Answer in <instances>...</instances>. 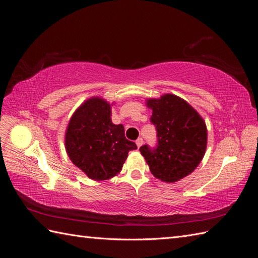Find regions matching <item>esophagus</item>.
I'll return each instance as SVG.
<instances>
[{
  "label": "esophagus",
  "instance_id": "34e87169",
  "mask_svg": "<svg viewBox=\"0 0 258 258\" xmlns=\"http://www.w3.org/2000/svg\"><path fill=\"white\" fill-rule=\"evenodd\" d=\"M136 144H137L138 147H141L142 144H143V139L142 138H139L137 141H136Z\"/></svg>",
  "mask_w": 258,
  "mask_h": 258
}]
</instances>
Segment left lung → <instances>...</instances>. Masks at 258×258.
I'll return each mask as SVG.
<instances>
[{
    "instance_id": "left-lung-1",
    "label": "left lung",
    "mask_w": 258,
    "mask_h": 258,
    "mask_svg": "<svg viewBox=\"0 0 258 258\" xmlns=\"http://www.w3.org/2000/svg\"><path fill=\"white\" fill-rule=\"evenodd\" d=\"M153 111L151 121L157 130L158 145L151 150L140 147L153 175L166 183H174L190 174L206 154L208 130L206 121L182 98L166 93L146 100Z\"/></svg>"
}]
</instances>
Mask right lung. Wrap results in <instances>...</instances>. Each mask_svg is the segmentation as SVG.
Returning a JSON list of instances; mask_svg holds the SVG:
<instances>
[{
  "mask_svg": "<svg viewBox=\"0 0 258 258\" xmlns=\"http://www.w3.org/2000/svg\"><path fill=\"white\" fill-rule=\"evenodd\" d=\"M111 104L92 97L73 113L66 130L69 158L89 178L105 181L118 174L135 142L124 137L122 124H114Z\"/></svg>",
  "mask_w": 258,
  "mask_h": 258,
  "instance_id": "add662e5",
  "label": "right lung"
}]
</instances>
